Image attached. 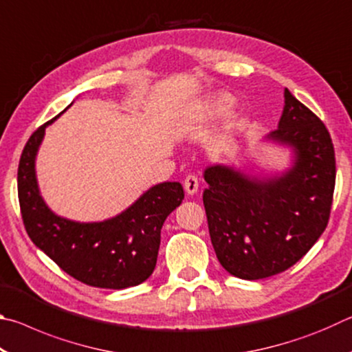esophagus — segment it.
Listing matches in <instances>:
<instances>
[{"label": "esophagus", "instance_id": "obj_1", "mask_svg": "<svg viewBox=\"0 0 352 352\" xmlns=\"http://www.w3.org/2000/svg\"><path fill=\"white\" fill-rule=\"evenodd\" d=\"M183 184H184V190H186V194L188 195H194L195 192H197V189H199V178L190 174V175H188L186 178H184Z\"/></svg>", "mask_w": 352, "mask_h": 352}]
</instances>
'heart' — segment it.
Segmentation results:
<instances>
[{
  "instance_id": "1",
  "label": "heart",
  "mask_w": 352,
  "mask_h": 352,
  "mask_svg": "<svg viewBox=\"0 0 352 352\" xmlns=\"http://www.w3.org/2000/svg\"><path fill=\"white\" fill-rule=\"evenodd\" d=\"M230 105H231V98L230 96H222V98H219L216 102H214L216 110H225V109H228Z\"/></svg>"
}]
</instances>
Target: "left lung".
<instances>
[{
  "label": "left lung",
  "instance_id": "left-lung-1",
  "mask_svg": "<svg viewBox=\"0 0 352 352\" xmlns=\"http://www.w3.org/2000/svg\"><path fill=\"white\" fill-rule=\"evenodd\" d=\"M294 151L278 175H252L231 166H208L204 205L214 252L241 279L278 275L296 264L326 230L336 188V153L317 115L287 88L278 129L267 135Z\"/></svg>",
  "mask_w": 352,
  "mask_h": 352
}]
</instances>
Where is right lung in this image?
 I'll return each mask as SVG.
<instances>
[{"label": "right lung", "instance_id": "1", "mask_svg": "<svg viewBox=\"0 0 352 352\" xmlns=\"http://www.w3.org/2000/svg\"><path fill=\"white\" fill-rule=\"evenodd\" d=\"M58 116L35 130L20 158L19 200L29 237L63 272L87 285L119 290L144 283L157 265L164 220L184 199L183 186L178 182L155 184L126 211L102 222L57 216L40 195L35 157L45 129Z\"/></svg>", "mask_w": 352, "mask_h": 352}]
</instances>
